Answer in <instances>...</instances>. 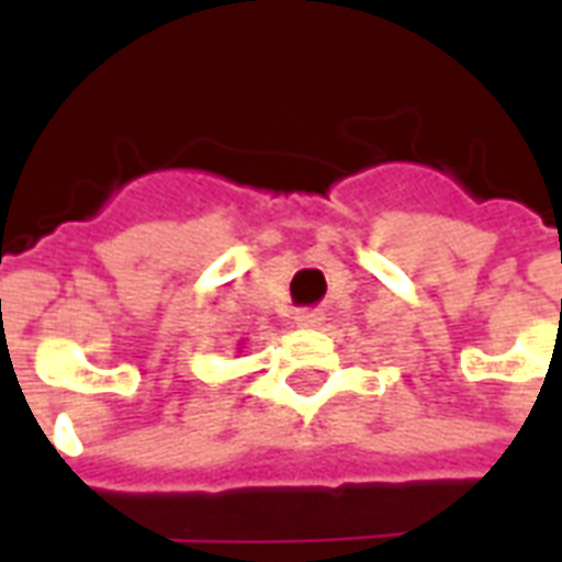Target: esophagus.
<instances>
[{"instance_id": "1", "label": "esophagus", "mask_w": 562, "mask_h": 562, "mask_svg": "<svg viewBox=\"0 0 562 562\" xmlns=\"http://www.w3.org/2000/svg\"><path fill=\"white\" fill-rule=\"evenodd\" d=\"M294 322H297V327H318L324 322V315L318 310H301L294 315Z\"/></svg>"}]
</instances>
